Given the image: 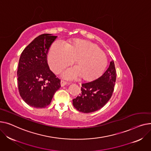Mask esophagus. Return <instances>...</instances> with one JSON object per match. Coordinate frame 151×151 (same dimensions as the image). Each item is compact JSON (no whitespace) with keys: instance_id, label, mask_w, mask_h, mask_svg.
<instances>
[{"instance_id":"obj_1","label":"esophagus","mask_w":151,"mask_h":151,"mask_svg":"<svg viewBox=\"0 0 151 151\" xmlns=\"http://www.w3.org/2000/svg\"><path fill=\"white\" fill-rule=\"evenodd\" d=\"M60 84H61V86H65L66 85H69L70 83H68L66 81H61V82H60Z\"/></svg>"}]
</instances>
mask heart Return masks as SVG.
Wrapping results in <instances>:
<instances>
[{"mask_svg": "<svg viewBox=\"0 0 151 151\" xmlns=\"http://www.w3.org/2000/svg\"><path fill=\"white\" fill-rule=\"evenodd\" d=\"M75 60L76 67L65 70L62 76L72 79L81 76L85 81H93L100 76L107 65V57L97 44L82 40H72L66 46L60 41L52 43L48 62L56 73L71 65Z\"/></svg>", "mask_w": 151, "mask_h": 151, "instance_id": "b5f03b06", "label": "heart"}]
</instances>
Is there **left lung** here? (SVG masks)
Here are the masks:
<instances>
[{"label": "left lung", "instance_id": "8db88e82", "mask_svg": "<svg viewBox=\"0 0 151 151\" xmlns=\"http://www.w3.org/2000/svg\"><path fill=\"white\" fill-rule=\"evenodd\" d=\"M116 69L111 61L109 68L98 78L82 84L81 94L73 100L74 107L79 111L88 113L102 108L112 96L116 82Z\"/></svg>", "mask_w": 151, "mask_h": 151}]
</instances>
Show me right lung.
Masks as SVG:
<instances>
[{
	"mask_svg": "<svg viewBox=\"0 0 151 151\" xmlns=\"http://www.w3.org/2000/svg\"><path fill=\"white\" fill-rule=\"evenodd\" d=\"M57 36L42 34L22 51L17 71V85L23 101L31 107L41 109L49 105L61 87L60 80L50 70L47 54Z\"/></svg>",
	"mask_w": 151,
	"mask_h": 151,
	"instance_id": "1",
	"label": "right lung"
}]
</instances>
